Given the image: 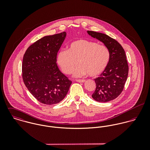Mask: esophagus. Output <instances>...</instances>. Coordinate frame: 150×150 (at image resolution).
<instances>
[{"instance_id":"34e87169","label":"esophagus","mask_w":150,"mask_h":150,"mask_svg":"<svg viewBox=\"0 0 150 150\" xmlns=\"http://www.w3.org/2000/svg\"><path fill=\"white\" fill-rule=\"evenodd\" d=\"M76 81L79 82V83H84V82H86V80H77Z\"/></svg>"}]
</instances>
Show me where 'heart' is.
Here are the masks:
<instances>
[{
	"instance_id": "obj_1",
	"label": "heart",
	"mask_w": 150,
	"mask_h": 150,
	"mask_svg": "<svg viewBox=\"0 0 150 150\" xmlns=\"http://www.w3.org/2000/svg\"><path fill=\"white\" fill-rule=\"evenodd\" d=\"M110 58V51L104 45L87 40H78L71 43L68 50H61L57 55V63L63 72L69 74L77 66L74 77L88 74L97 77L107 67Z\"/></svg>"
}]
</instances>
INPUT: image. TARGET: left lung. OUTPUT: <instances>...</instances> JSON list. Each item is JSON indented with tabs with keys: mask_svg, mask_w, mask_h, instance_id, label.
Masks as SVG:
<instances>
[{
	"mask_svg": "<svg viewBox=\"0 0 150 150\" xmlns=\"http://www.w3.org/2000/svg\"><path fill=\"white\" fill-rule=\"evenodd\" d=\"M88 34L103 43L110 51V58L105 71L94 79L96 89L92 98L99 102H107L117 98L122 92L128 75V65L121 45L107 35L93 31Z\"/></svg>",
	"mask_w": 150,
	"mask_h": 150,
	"instance_id": "1",
	"label": "left lung"
}]
</instances>
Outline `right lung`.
I'll return each instance as SVG.
<instances>
[{"mask_svg":"<svg viewBox=\"0 0 150 150\" xmlns=\"http://www.w3.org/2000/svg\"><path fill=\"white\" fill-rule=\"evenodd\" d=\"M66 36V32L44 36L29 47L23 55V83L30 93L45 105L62 101L71 84L56 63L57 53Z\"/></svg>","mask_w":150,"mask_h":150,"instance_id":"right-lung-1","label":"right lung"}]
</instances>
